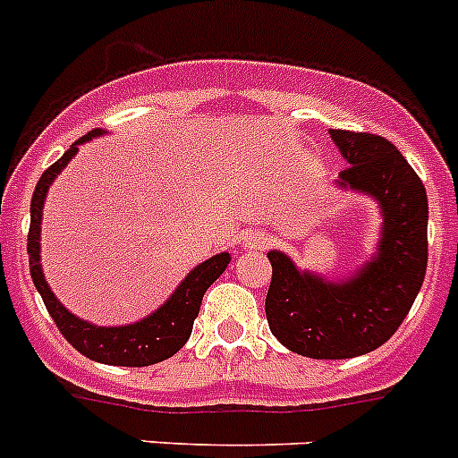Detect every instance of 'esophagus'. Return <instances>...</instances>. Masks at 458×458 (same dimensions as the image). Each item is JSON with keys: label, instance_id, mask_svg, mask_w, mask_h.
Listing matches in <instances>:
<instances>
[{"label": "esophagus", "instance_id": "obj_1", "mask_svg": "<svg viewBox=\"0 0 458 458\" xmlns=\"http://www.w3.org/2000/svg\"><path fill=\"white\" fill-rule=\"evenodd\" d=\"M267 245H270V233L261 232V229H251L241 241L242 250H266Z\"/></svg>", "mask_w": 458, "mask_h": 458}]
</instances>
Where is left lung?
<instances>
[{"label": "left lung", "mask_w": 458, "mask_h": 458, "mask_svg": "<svg viewBox=\"0 0 458 458\" xmlns=\"http://www.w3.org/2000/svg\"><path fill=\"white\" fill-rule=\"evenodd\" d=\"M329 136L350 163L335 186L377 204L381 225L375 251L347 276L331 279L270 250L266 316L272 335L295 354L352 359L384 345L420 293L429 207L420 177L393 142L345 129H329Z\"/></svg>", "instance_id": "obj_1"}]
</instances>
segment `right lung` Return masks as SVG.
Wrapping results in <instances>:
<instances>
[{
	"instance_id": "add662e5",
	"label": "right lung",
	"mask_w": 458,
	"mask_h": 458,
	"mask_svg": "<svg viewBox=\"0 0 458 458\" xmlns=\"http://www.w3.org/2000/svg\"><path fill=\"white\" fill-rule=\"evenodd\" d=\"M106 136L104 129L86 133L77 142L70 145L65 154L58 158L54 165H49L43 172V177L38 179V186L31 197V226H29V270L36 291L43 297L47 306L49 316L54 318L65 341L81 352L88 359L106 363V366H127V368H145L161 363L177 354L186 341L191 338L192 322L199 313L201 297L208 291L213 281L226 270L232 254L220 251L216 257L201 261L199 266L192 267L174 288L170 297L158 306L157 311L145 316L142 320L131 322V325H117V327H99L95 322H88L83 318L74 316L61 304L54 291L49 288L45 279L43 263H40V225H43V207L47 199L49 186L54 179L63 172V167L72 161L79 152V145L92 140V138Z\"/></svg>"
}]
</instances>
